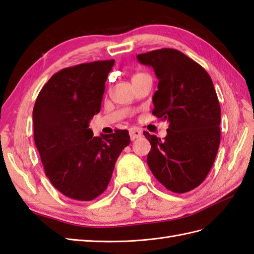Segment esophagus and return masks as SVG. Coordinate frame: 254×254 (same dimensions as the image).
Returning a JSON list of instances; mask_svg holds the SVG:
<instances>
[{"label": "esophagus", "instance_id": "1", "mask_svg": "<svg viewBox=\"0 0 254 254\" xmlns=\"http://www.w3.org/2000/svg\"><path fill=\"white\" fill-rule=\"evenodd\" d=\"M129 137L132 140L141 137V131H139L138 128H131L129 129Z\"/></svg>", "mask_w": 254, "mask_h": 254}]
</instances>
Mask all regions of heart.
<instances>
[{
	"mask_svg": "<svg viewBox=\"0 0 254 254\" xmlns=\"http://www.w3.org/2000/svg\"><path fill=\"white\" fill-rule=\"evenodd\" d=\"M137 75H140V74H137ZM135 76H136V75H135Z\"/></svg>",
	"mask_w": 254,
	"mask_h": 254,
	"instance_id": "b5f03b06",
	"label": "heart"
}]
</instances>
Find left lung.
<instances>
[{"label": "left lung", "instance_id": "1", "mask_svg": "<svg viewBox=\"0 0 254 254\" xmlns=\"http://www.w3.org/2000/svg\"><path fill=\"white\" fill-rule=\"evenodd\" d=\"M137 60L152 66L159 79L152 114L170 123L163 140L144 132L151 144L148 166L167 190L189 192L207 177L220 145L221 108L212 80L176 49L149 51Z\"/></svg>", "mask_w": 254, "mask_h": 254}]
</instances>
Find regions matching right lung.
<instances>
[{
  "mask_svg": "<svg viewBox=\"0 0 254 254\" xmlns=\"http://www.w3.org/2000/svg\"><path fill=\"white\" fill-rule=\"evenodd\" d=\"M114 64L95 61L59 70L33 108L34 141L45 174L58 191L76 200H92L107 189L116 161L131 141L127 129L102 138L89 128Z\"/></svg>",
  "mask_w": 254,
  "mask_h": 254,
  "instance_id": "obj_1",
  "label": "right lung"
}]
</instances>
